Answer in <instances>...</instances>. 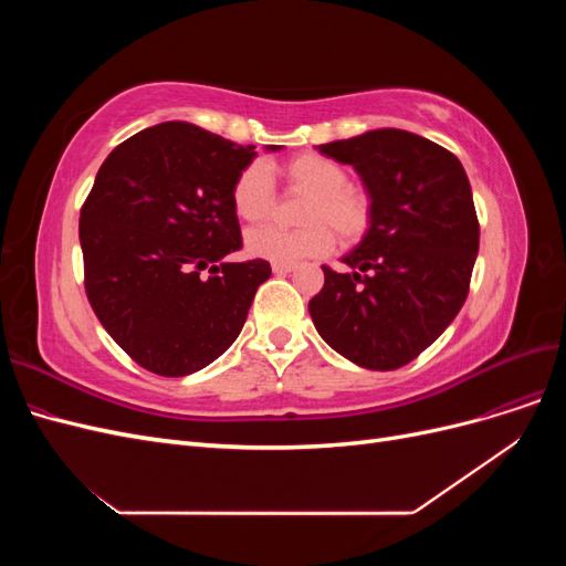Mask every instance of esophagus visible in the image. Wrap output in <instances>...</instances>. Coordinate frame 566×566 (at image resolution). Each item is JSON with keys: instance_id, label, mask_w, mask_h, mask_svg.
<instances>
[{"instance_id": "34e87169", "label": "esophagus", "mask_w": 566, "mask_h": 566, "mask_svg": "<svg viewBox=\"0 0 566 566\" xmlns=\"http://www.w3.org/2000/svg\"><path fill=\"white\" fill-rule=\"evenodd\" d=\"M273 273H290V271H295L297 266L295 264H281V262H273Z\"/></svg>"}]
</instances>
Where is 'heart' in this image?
<instances>
[{
    "mask_svg": "<svg viewBox=\"0 0 566 566\" xmlns=\"http://www.w3.org/2000/svg\"><path fill=\"white\" fill-rule=\"evenodd\" d=\"M285 181L295 191L310 193L302 221L306 227L285 229H256L245 238V248L252 256L281 264H297L314 256L328 254L335 245V235L345 243L361 238L370 224V198L361 188L347 184V169L331 158L304 153L283 165ZM233 210L248 224H262L273 212V175L269 165H248L233 186Z\"/></svg>",
    "mask_w": 566,
    "mask_h": 566,
    "instance_id": "1",
    "label": "heart"
}]
</instances>
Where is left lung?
<instances>
[{
    "label": "left lung",
    "instance_id": "1",
    "mask_svg": "<svg viewBox=\"0 0 566 566\" xmlns=\"http://www.w3.org/2000/svg\"><path fill=\"white\" fill-rule=\"evenodd\" d=\"M316 148L361 177L370 224L342 256L349 271L323 266L312 321L352 364L401 368L449 328L468 297L479 252L468 175L453 153L406 129H370Z\"/></svg>",
    "mask_w": 566,
    "mask_h": 566
}]
</instances>
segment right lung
Listing matches in <instances>:
<instances>
[{"mask_svg":"<svg viewBox=\"0 0 566 566\" xmlns=\"http://www.w3.org/2000/svg\"><path fill=\"white\" fill-rule=\"evenodd\" d=\"M254 156L191 123H160L98 169L80 212L84 287L108 335L150 373L184 378L210 366L271 276L264 260H224L243 245L231 196Z\"/></svg>","mask_w":566,"mask_h":566,"instance_id":"1","label":"right lung"}]
</instances>
